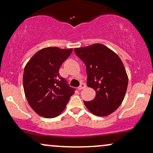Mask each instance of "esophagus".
Listing matches in <instances>:
<instances>
[{"instance_id":"obj_1","label":"esophagus","mask_w":153,"mask_h":153,"mask_svg":"<svg viewBox=\"0 0 153 153\" xmlns=\"http://www.w3.org/2000/svg\"><path fill=\"white\" fill-rule=\"evenodd\" d=\"M85 88H86V85L85 83H81L80 85V86L78 87V90H82V89Z\"/></svg>"}]
</instances>
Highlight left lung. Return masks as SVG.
I'll list each match as a JSON object with an SVG mask.
<instances>
[{
	"instance_id": "8db88e82",
	"label": "left lung",
	"mask_w": 153,
	"mask_h": 153,
	"mask_svg": "<svg viewBox=\"0 0 153 153\" xmlns=\"http://www.w3.org/2000/svg\"><path fill=\"white\" fill-rule=\"evenodd\" d=\"M75 53L86 66L87 85L96 92L85 106L99 117L109 115L124 99L128 77L124 65L115 52L101 44L75 48Z\"/></svg>"
}]
</instances>
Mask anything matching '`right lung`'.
<instances>
[{
    "label": "right lung",
    "instance_id": "add662e5",
    "mask_svg": "<svg viewBox=\"0 0 153 153\" xmlns=\"http://www.w3.org/2000/svg\"><path fill=\"white\" fill-rule=\"evenodd\" d=\"M73 49L47 47L33 56L25 66L23 84L28 103L39 115L57 117L75 89L59 75V70Z\"/></svg>",
    "mask_w": 153,
    "mask_h": 153
}]
</instances>
